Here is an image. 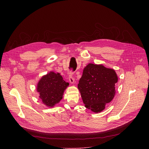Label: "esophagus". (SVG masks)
Segmentation results:
<instances>
[{
    "label": "esophagus",
    "instance_id": "obj_1",
    "mask_svg": "<svg viewBox=\"0 0 149 149\" xmlns=\"http://www.w3.org/2000/svg\"><path fill=\"white\" fill-rule=\"evenodd\" d=\"M74 77L72 76V73H70V75H69V81H70V82L71 84H74Z\"/></svg>",
    "mask_w": 149,
    "mask_h": 149
}]
</instances>
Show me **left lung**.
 I'll return each instance as SVG.
<instances>
[{
    "label": "left lung",
    "instance_id": "obj_1",
    "mask_svg": "<svg viewBox=\"0 0 149 149\" xmlns=\"http://www.w3.org/2000/svg\"><path fill=\"white\" fill-rule=\"evenodd\" d=\"M118 77L113 69L103 65L88 63L84 68L78 88L85 107L94 113H100L116 94Z\"/></svg>",
    "mask_w": 149,
    "mask_h": 149
}]
</instances>
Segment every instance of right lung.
Here are the masks:
<instances>
[{
	"label": "right lung",
	"mask_w": 149,
	"mask_h": 149,
	"mask_svg": "<svg viewBox=\"0 0 149 149\" xmlns=\"http://www.w3.org/2000/svg\"><path fill=\"white\" fill-rule=\"evenodd\" d=\"M69 83L63 79L59 73L50 71L42 76L37 84L36 90L42 102L48 107H54L62 99Z\"/></svg>",
	"instance_id": "obj_1"
}]
</instances>
